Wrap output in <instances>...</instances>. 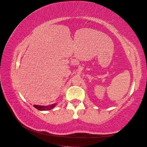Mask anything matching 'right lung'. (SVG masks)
Listing matches in <instances>:
<instances>
[{
    "instance_id": "1",
    "label": "right lung",
    "mask_w": 147,
    "mask_h": 147,
    "mask_svg": "<svg viewBox=\"0 0 147 147\" xmlns=\"http://www.w3.org/2000/svg\"><path fill=\"white\" fill-rule=\"evenodd\" d=\"M56 104H51L48 106H41V105H34L35 108H36L38 110H49L53 109L56 106Z\"/></svg>"
}]
</instances>
